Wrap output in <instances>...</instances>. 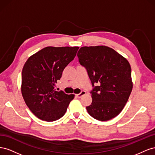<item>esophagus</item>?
<instances>
[{
  "instance_id": "1",
  "label": "esophagus",
  "mask_w": 155,
  "mask_h": 155,
  "mask_svg": "<svg viewBox=\"0 0 155 155\" xmlns=\"http://www.w3.org/2000/svg\"><path fill=\"white\" fill-rule=\"evenodd\" d=\"M85 94H86V92L84 91H82L80 93L78 94H76V96H77L78 97H79V98H80V97H81L85 95Z\"/></svg>"
}]
</instances>
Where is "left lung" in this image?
Returning a JSON list of instances; mask_svg holds the SVG:
<instances>
[{
  "instance_id": "1",
  "label": "left lung",
  "mask_w": 155,
  "mask_h": 155,
  "mask_svg": "<svg viewBox=\"0 0 155 155\" xmlns=\"http://www.w3.org/2000/svg\"><path fill=\"white\" fill-rule=\"evenodd\" d=\"M79 61L85 67L92 85V102L87 110L94 118L107 121L118 116L127 102L133 83L130 65L125 58L107 46H83Z\"/></svg>"
}]
</instances>
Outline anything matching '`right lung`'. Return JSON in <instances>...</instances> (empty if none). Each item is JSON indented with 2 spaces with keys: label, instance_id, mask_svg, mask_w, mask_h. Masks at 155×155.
<instances>
[{
  "label": "right lung",
  "instance_id": "1",
  "mask_svg": "<svg viewBox=\"0 0 155 155\" xmlns=\"http://www.w3.org/2000/svg\"><path fill=\"white\" fill-rule=\"evenodd\" d=\"M78 49L47 46L27 59L22 72L21 92L26 105L38 118L53 121L66 112L74 94L56 91L54 86Z\"/></svg>",
  "mask_w": 155,
  "mask_h": 155
}]
</instances>
